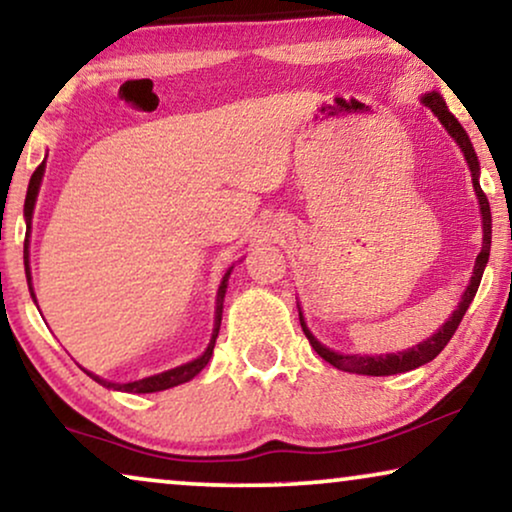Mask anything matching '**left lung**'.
<instances>
[{
  "label": "left lung",
  "mask_w": 512,
  "mask_h": 512,
  "mask_svg": "<svg viewBox=\"0 0 512 512\" xmlns=\"http://www.w3.org/2000/svg\"><path fill=\"white\" fill-rule=\"evenodd\" d=\"M426 107H431V112L435 117L440 119V124L445 126V131L452 135L456 145L461 147L463 156H466V163L470 168V177H473V189H475V196H478V203H480V215H482V250L478 255V260H475V267H473V276H470V283L466 292L461 295V302L456 306V311L449 316V320L445 325L440 327L438 332H435L433 337H428L426 342H421L417 346H412V349L407 351H400V353H386V356H349V353H337L332 349H327L318 342L316 337L311 335V330L306 327L304 323V316L302 311H299V323H302V330L306 339H309V344L313 346V351L318 353L320 358L327 360L330 365H335L337 370H344V372H353V374H367V377H388V374H400V372H410L414 367H421L426 363H431V360L438 356V353L445 349L449 339L456 332V327H459L463 313L468 311L470 302H473L475 292L480 288V281H482V274H485V267H487V260H489V248H492V213H489V201L485 192H482L480 187V161H478V154H475L473 145H470L468 140V133L463 131V126L459 121L454 119V114L449 112L445 100H442L440 93H426L424 98H421Z\"/></svg>",
  "instance_id": "8db88e82"
}]
</instances>
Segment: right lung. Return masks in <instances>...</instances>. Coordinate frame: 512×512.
<instances>
[{
  "mask_svg": "<svg viewBox=\"0 0 512 512\" xmlns=\"http://www.w3.org/2000/svg\"><path fill=\"white\" fill-rule=\"evenodd\" d=\"M44 168H46V161H42L34 170L32 177H30V185H27V196H25V224H27V234H25V245H23V262H25V276H27V288H30V295L34 299V304H37V297H34V290H32V274H30V224H32V213H34V203H37V194H39V187H42V177H44ZM234 269V267H231ZM231 269L224 274L222 283H220V290H217V306H215V327H213V337H210V344L208 349L201 353L199 358L189 360V363L180 365V367H173V370H166L161 374H154V377H145V379H138V381H128V384H117V381H107L98 377V374L84 370L88 377L98 381L100 386L105 388H114V391H126V393H156V391H166V388H173V386H180L185 384V381L194 379L196 374H199L203 367L208 365L210 356H213V349H215V339L220 335V323H222V302H224V292H227V281H229V274Z\"/></svg>",
  "mask_w": 512,
  "mask_h": 512,
  "instance_id": "add662e5",
  "label": "right lung"
}]
</instances>
